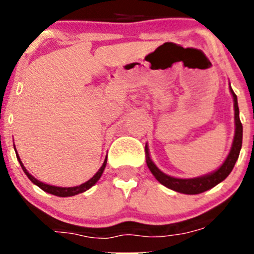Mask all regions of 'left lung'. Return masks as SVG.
Returning a JSON list of instances; mask_svg holds the SVG:
<instances>
[{
  "mask_svg": "<svg viewBox=\"0 0 254 254\" xmlns=\"http://www.w3.org/2000/svg\"><path fill=\"white\" fill-rule=\"evenodd\" d=\"M230 92L234 98V109H235V136L234 141H232L231 150H230L229 155H227L226 160L224 161L221 166L217 170L212 171V172L207 173V175L194 177V178H177V177L168 176L163 173L157 166L153 163L151 160L150 152H148L147 145L145 146V153H146V163H147L148 170L151 171L155 178L160 182L162 186L167 187L168 189L178 191L182 194H189V195H194V194H200L204 191L209 190V189L214 188L219 183H221L226 177L231 173L234 170L235 163H236L238 155H240L241 147H242V124L240 120V111H238V103H237V96L235 92L232 91L231 84H230Z\"/></svg>",
  "mask_w": 254,
  "mask_h": 254,
  "instance_id": "1",
  "label": "left lung"
}]
</instances>
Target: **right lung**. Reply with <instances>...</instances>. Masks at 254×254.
<instances>
[{
	"label": "right lung",
	"instance_id": "obj_1",
	"mask_svg": "<svg viewBox=\"0 0 254 254\" xmlns=\"http://www.w3.org/2000/svg\"><path fill=\"white\" fill-rule=\"evenodd\" d=\"M14 150H16V146H14ZM16 155H17L18 162L20 163V167H22V170L24 171V173L27 175L28 178H29L30 181L35 184V186H38L40 189H43V190L47 191V193H49V194H53V195H56V196H61V198L77 195V194H79V193H83V191L88 190L89 188H92V187H93L94 184L99 181V178H101L102 175H103L104 168H106V166H107V157H106V160H104L103 165H102V167L99 168L98 172L92 177L91 179H88L87 182H84V183L79 184V186H76V187H56V186H50V184H47V183H43V182L38 181L37 178H34V177L28 172L27 168L24 167V165H23L22 161H20L18 153H16Z\"/></svg>",
	"mask_w": 254,
	"mask_h": 254
}]
</instances>
